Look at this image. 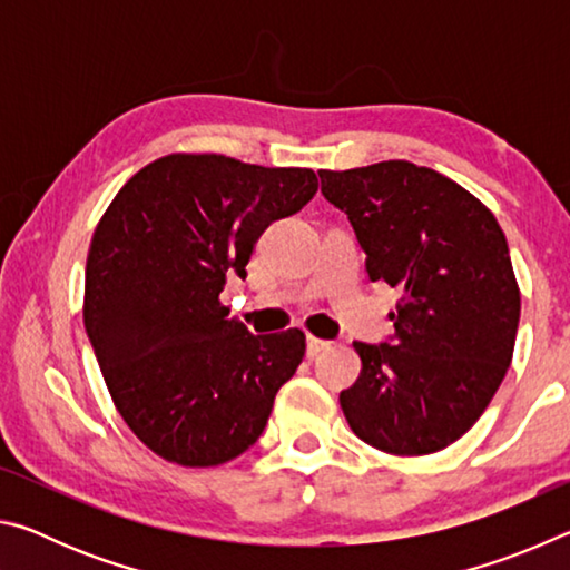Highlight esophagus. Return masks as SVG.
Segmentation results:
<instances>
[{
  "instance_id": "esophagus-1",
  "label": "esophagus",
  "mask_w": 570,
  "mask_h": 570,
  "mask_svg": "<svg viewBox=\"0 0 570 570\" xmlns=\"http://www.w3.org/2000/svg\"><path fill=\"white\" fill-rule=\"evenodd\" d=\"M326 350H332V342L316 340V336H308V340H306V352H308V356H320V354L326 352Z\"/></svg>"
}]
</instances>
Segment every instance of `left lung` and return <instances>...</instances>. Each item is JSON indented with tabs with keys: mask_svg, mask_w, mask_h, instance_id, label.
<instances>
[{
	"mask_svg": "<svg viewBox=\"0 0 570 570\" xmlns=\"http://www.w3.org/2000/svg\"><path fill=\"white\" fill-rule=\"evenodd\" d=\"M320 178L366 274L402 294L392 344L354 342L362 372L340 394L344 417L366 445L430 455L480 420L513 360L520 288L505 234L472 193L410 160Z\"/></svg>",
	"mask_w": 570,
	"mask_h": 570,
	"instance_id": "1",
	"label": "left lung"
}]
</instances>
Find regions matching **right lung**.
<instances>
[{"instance_id": "add662e5", "label": "right lung", "mask_w": 570, "mask_h": 570, "mask_svg": "<svg viewBox=\"0 0 570 570\" xmlns=\"http://www.w3.org/2000/svg\"><path fill=\"white\" fill-rule=\"evenodd\" d=\"M316 188L312 168L170 153L102 214L85 268V330L120 417L158 458L214 468L262 438L306 336L250 334L218 296L228 274L246 276L266 226Z\"/></svg>"}]
</instances>
